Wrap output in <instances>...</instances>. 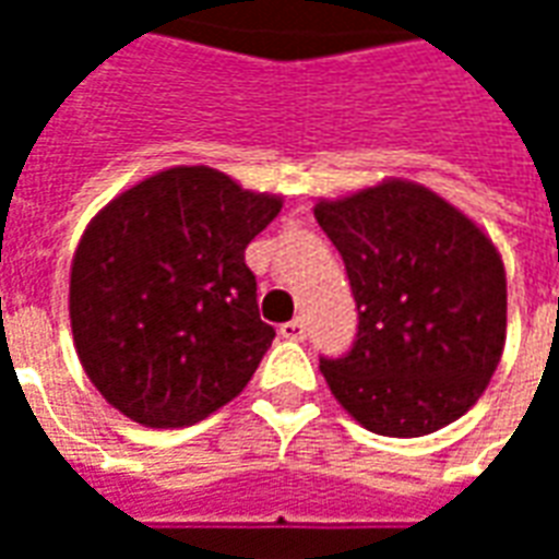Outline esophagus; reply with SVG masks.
I'll return each instance as SVG.
<instances>
[{
    "label": "esophagus",
    "instance_id": "34e87169",
    "mask_svg": "<svg viewBox=\"0 0 559 559\" xmlns=\"http://www.w3.org/2000/svg\"><path fill=\"white\" fill-rule=\"evenodd\" d=\"M278 332H281V338L305 341V323H302V320H290V323H284Z\"/></svg>",
    "mask_w": 559,
    "mask_h": 559
}]
</instances>
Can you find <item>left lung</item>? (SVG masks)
Segmentation results:
<instances>
[{
  "instance_id": "1",
  "label": "left lung",
  "mask_w": 559,
  "mask_h": 559,
  "mask_svg": "<svg viewBox=\"0 0 559 559\" xmlns=\"http://www.w3.org/2000/svg\"><path fill=\"white\" fill-rule=\"evenodd\" d=\"M314 218L359 311L353 350L320 359L341 407L383 437H425L461 419L506 344V269L488 233L407 179L317 200Z\"/></svg>"
}]
</instances>
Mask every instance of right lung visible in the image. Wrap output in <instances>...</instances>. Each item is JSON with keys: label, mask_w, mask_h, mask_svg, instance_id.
<instances>
[{"label": "right lung", "mask_w": 559, "mask_h": 559, "mask_svg": "<svg viewBox=\"0 0 559 559\" xmlns=\"http://www.w3.org/2000/svg\"><path fill=\"white\" fill-rule=\"evenodd\" d=\"M284 206L212 167H170L114 197L71 260L80 365L107 404L182 428L233 401L275 338L245 248Z\"/></svg>", "instance_id": "right-lung-1"}]
</instances>
